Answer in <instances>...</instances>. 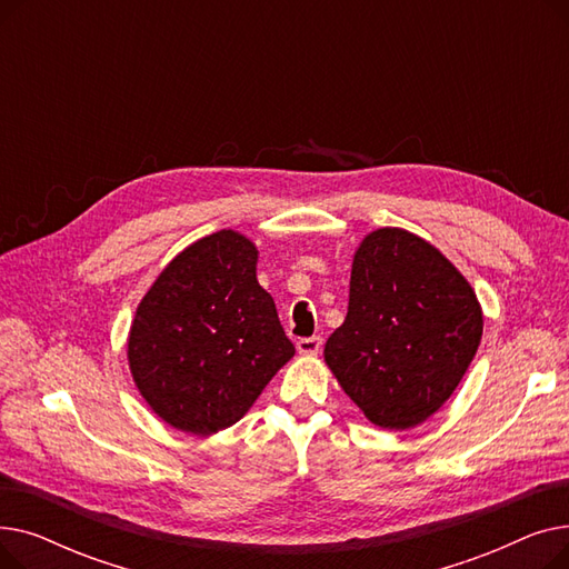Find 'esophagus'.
Returning <instances> with one entry per match:
<instances>
[{
  "label": "esophagus",
  "instance_id": "obj_1",
  "mask_svg": "<svg viewBox=\"0 0 569 569\" xmlns=\"http://www.w3.org/2000/svg\"><path fill=\"white\" fill-rule=\"evenodd\" d=\"M320 348H322V339L320 337H307V339L297 341V350H300L302 355H318Z\"/></svg>",
  "mask_w": 569,
  "mask_h": 569
}]
</instances>
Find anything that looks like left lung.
Segmentation results:
<instances>
[{
	"label": "left lung",
	"mask_w": 569,
	"mask_h": 569,
	"mask_svg": "<svg viewBox=\"0 0 569 569\" xmlns=\"http://www.w3.org/2000/svg\"><path fill=\"white\" fill-rule=\"evenodd\" d=\"M482 322L450 260L408 230L380 228L355 253L348 316L327 339L325 362L376 427L403 431L452 397Z\"/></svg>",
	"instance_id": "1"
}]
</instances>
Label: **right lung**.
I'll return each instance as SVG.
<instances>
[{"label": "right lung", "mask_w": 569, "mask_h": 569, "mask_svg": "<svg viewBox=\"0 0 569 569\" xmlns=\"http://www.w3.org/2000/svg\"><path fill=\"white\" fill-rule=\"evenodd\" d=\"M256 260L247 237L219 230L179 253L142 297L129 365L144 401L174 429L232 427L295 355Z\"/></svg>", "instance_id": "right-lung-1"}]
</instances>
